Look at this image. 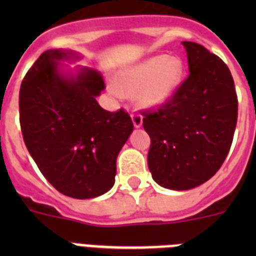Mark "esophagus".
Returning <instances> with one entry per match:
<instances>
[{
	"label": "esophagus",
	"instance_id": "1",
	"mask_svg": "<svg viewBox=\"0 0 256 256\" xmlns=\"http://www.w3.org/2000/svg\"><path fill=\"white\" fill-rule=\"evenodd\" d=\"M132 122H133V126L136 128H140L142 126V115L138 114V112H132Z\"/></svg>",
	"mask_w": 256,
	"mask_h": 256
}]
</instances>
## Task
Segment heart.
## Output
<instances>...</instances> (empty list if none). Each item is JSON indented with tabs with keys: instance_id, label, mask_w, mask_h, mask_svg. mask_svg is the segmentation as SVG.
Returning <instances> with one entry per match:
<instances>
[{
	"instance_id": "heart-1",
	"label": "heart",
	"mask_w": 256,
	"mask_h": 256,
	"mask_svg": "<svg viewBox=\"0 0 256 256\" xmlns=\"http://www.w3.org/2000/svg\"><path fill=\"white\" fill-rule=\"evenodd\" d=\"M182 73V61L178 58L154 56L116 72L110 91L118 97L122 94L134 96L140 105L155 108L173 96Z\"/></svg>"
}]
</instances>
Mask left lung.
<instances>
[{
  "label": "left lung",
  "instance_id": "left-lung-1",
  "mask_svg": "<svg viewBox=\"0 0 256 256\" xmlns=\"http://www.w3.org/2000/svg\"><path fill=\"white\" fill-rule=\"evenodd\" d=\"M190 74L173 96L144 108L152 178L170 190H190L214 176L228 155L237 123L236 90L226 62L195 42H182Z\"/></svg>",
  "mask_w": 256,
  "mask_h": 256
}]
</instances>
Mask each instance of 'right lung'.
I'll return each instance as SVG.
<instances>
[{
  "label": "right lung",
  "mask_w": 256,
  "mask_h": 256,
  "mask_svg": "<svg viewBox=\"0 0 256 256\" xmlns=\"http://www.w3.org/2000/svg\"><path fill=\"white\" fill-rule=\"evenodd\" d=\"M66 52L50 50L28 70L19 92L20 128L40 173L62 195L92 198L112 188L116 158L133 130L130 114L108 112L96 97L105 90L98 72L76 78L58 73L55 60Z\"/></svg>",
  "instance_id": "1"
}]
</instances>
